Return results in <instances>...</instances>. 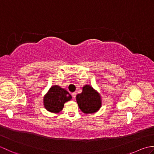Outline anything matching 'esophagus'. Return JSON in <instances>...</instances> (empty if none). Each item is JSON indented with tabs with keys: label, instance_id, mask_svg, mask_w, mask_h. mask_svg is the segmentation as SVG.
<instances>
[{
	"label": "esophagus",
	"instance_id": "obj_1",
	"mask_svg": "<svg viewBox=\"0 0 154 154\" xmlns=\"http://www.w3.org/2000/svg\"><path fill=\"white\" fill-rule=\"evenodd\" d=\"M71 95H72V97H73V99H75V98L76 97V93H75V92L72 93H71Z\"/></svg>",
	"mask_w": 154,
	"mask_h": 154
}]
</instances>
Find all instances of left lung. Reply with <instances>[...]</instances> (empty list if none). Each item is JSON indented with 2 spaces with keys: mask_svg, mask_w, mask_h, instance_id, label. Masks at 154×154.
<instances>
[{
  "mask_svg": "<svg viewBox=\"0 0 154 154\" xmlns=\"http://www.w3.org/2000/svg\"><path fill=\"white\" fill-rule=\"evenodd\" d=\"M76 100L79 109L85 114L97 112L102 104L100 94L88 85L83 87L82 93L76 96Z\"/></svg>",
  "mask_w": 154,
  "mask_h": 154,
  "instance_id": "1",
  "label": "left lung"
}]
</instances>
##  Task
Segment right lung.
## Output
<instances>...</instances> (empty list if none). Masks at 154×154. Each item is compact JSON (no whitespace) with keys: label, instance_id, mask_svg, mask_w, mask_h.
<instances>
[{"label":"right lung","instance_id":"obj_1","mask_svg":"<svg viewBox=\"0 0 154 154\" xmlns=\"http://www.w3.org/2000/svg\"><path fill=\"white\" fill-rule=\"evenodd\" d=\"M71 99V95L66 90L58 85H54L44 96V105L50 112L59 113L63 109L65 103Z\"/></svg>","mask_w":154,"mask_h":154}]
</instances>
